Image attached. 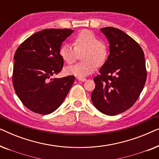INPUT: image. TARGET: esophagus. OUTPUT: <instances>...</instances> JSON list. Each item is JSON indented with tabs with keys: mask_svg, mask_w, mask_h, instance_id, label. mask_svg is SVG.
Segmentation results:
<instances>
[{
	"mask_svg": "<svg viewBox=\"0 0 159 159\" xmlns=\"http://www.w3.org/2000/svg\"><path fill=\"white\" fill-rule=\"evenodd\" d=\"M77 79L79 80V81H82V82H84V81H86L87 80V79L86 78H80V77H77Z\"/></svg>",
	"mask_w": 159,
	"mask_h": 159,
	"instance_id": "esophagus-1",
	"label": "esophagus"
}]
</instances>
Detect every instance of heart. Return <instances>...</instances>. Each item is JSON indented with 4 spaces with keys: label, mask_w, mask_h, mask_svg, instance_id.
I'll return each mask as SVG.
<instances>
[{
    "label": "heart",
    "mask_w": 159,
    "mask_h": 159,
    "mask_svg": "<svg viewBox=\"0 0 159 159\" xmlns=\"http://www.w3.org/2000/svg\"><path fill=\"white\" fill-rule=\"evenodd\" d=\"M73 46L62 45L59 49V55L68 64L75 61L77 53H81L82 61L65 69L67 75L83 78L95 71L98 65L103 64L108 56L107 45L98 40L97 36L90 30H82L73 38Z\"/></svg>",
    "instance_id": "b5f03b06"
}]
</instances>
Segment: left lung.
Wrapping results in <instances>:
<instances>
[{"mask_svg":"<svg viewBox=\"0 0 159 159\" xmlns=\"http://www.w3.org/2000/svg\"><path fill=\"white\" fill-rule=\"evenodd\" d=\"M101 31L109 43L110 54L100 75L94 78L91 100L99 111L114 116L131 108L144 88L147 77L144 53L121 30L108 27Z\"/></svg>","mask_w":159,"mask_h":159,"instance_id":"left-lung-1","label":"left lung"}]
</instances>
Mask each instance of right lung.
<instances>
[{
  "instance_id": "add662e5",
  "label": "right lung",
  "mask_w": 159,
  "mask_h": 159,
  "mask_svg": "<svg viewBox=\"0 0 159 159\" xmlns=\"http://www.w3.org/2000/svg\"><path fill=\"white\" fill-rule=\"evenodd\" d=\"M71 29H45L25 40L14 54L13 85L17 96L30 111L49 114L61 105L75 77L52 78L61 71L59 55L62 43Z\"/></svg>"
}]
</instances>
